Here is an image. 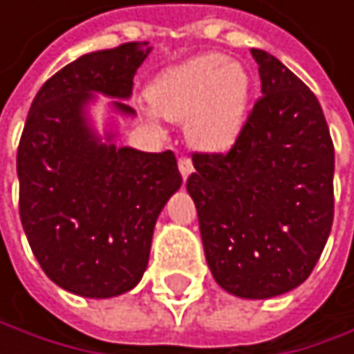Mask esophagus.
<instances>
[{
	"instance_id": "1",
	"label": "esophagus",
	"mask_w": 354,
	"mask_h": 354,
	"mask_svg": "<svg viewBox=\"0 0 354 354\" xmlns=\"http://www.w3.org/2000/svg\"><path fill=\"white\" fill-rule=\"evenodd\" d=\"M178 169H180V174H183V178L187 180L189 176L193 174V161H191L189 157H180V159H178Z\"/></svg>"
}]
</instances>
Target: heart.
Listing matches in <instances>:
<instances>
[{"label":"heart","mask_w":354,"mask_h":354,"mask_svg":"<svg viewBox=\"0 0 354 354\" xmlns=\"http://www.w3.org/2000/svg\"><path fill=\"white\" fill-rule=\"evenodd\" d=\"M147 98L167 121H187L185 132L201 153H226L241 136L252 102L250 71L220 52H203L163 68Z\"/></svg>","instance_id":"b5f03b06"}]
</instances>
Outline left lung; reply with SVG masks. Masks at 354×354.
Returning a JSON list of instances; mask_svg holds the SVG:
<instances>
[{
	"label": "left lung",
	"mask_w": 354,
	"mask_h": 354,
	"mask_svg": "<svg viewBox=\"0 0 354 354\" xmlns=\"http://www.w3.org/2000/svg\"><path fill=\"white\" fill-rule=\"evenodd\" d=\"M262 82L226 155H193L207 266L237 298L266 300L308 279L334 220V145L315 94L272 54L252 50Z\"/></svg>",
	"instance_id": "1"
}]
</instances>
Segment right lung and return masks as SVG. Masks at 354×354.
Returning a JSON list of instances; mask_svg holds the SVG:
<instances>
[{"label":"right lung","instance_id":"1","mask_svg":"<svg viewBox=\"0 0 354 354\" xmlns=\"http://www.w3.org/2000/svg\"><path fill=\"white\" fill-rule=\"evenodd\" d=\"M149 41L80 56L41 86L18 145L20 222L50 279L84 298H113L138 286L155 222L183 176L171 151L117 145L134 75ZM111 98L109 128H93L89 106Z\"/></svg>","mask_w":354,"mask_h":354}]
</instances>
